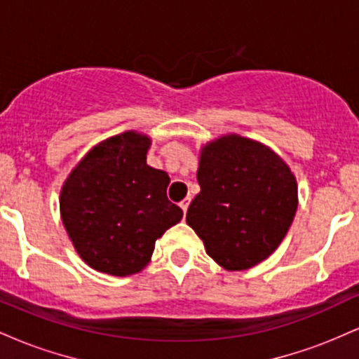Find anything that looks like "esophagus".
<instances>
[{"mask_svg": "<svg viewBox=\"0 0 359 359\" xmlns=\"http://www.w3.org/2000/svg\"><path fill=\"white\" fill-rule=\"evenodd\" d=\"M189 204H191V199H189V197H185V199L182 201V203H180V209H182L184 214L187 212V209H189Z\"/></svg>", "mask_w": 359, "mask_h": 359, "instance_id": "34e87169", "label": "esophagus"}]
</instances>
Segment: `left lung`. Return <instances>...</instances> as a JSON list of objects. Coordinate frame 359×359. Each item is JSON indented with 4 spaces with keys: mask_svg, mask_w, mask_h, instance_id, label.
Returning <instances> with one entry per match:
<instances>
[{
    "mask_svg": "<svg viewBox=\"0 0 359 359\" xmlns=\"http://www.w3.org/2000/svg\"><path fill=\"white\" fill-rule=\"evenodd\" d=\"M199 154L201 192L185 221L217 265L248 270L278 248L294 221V172L265 143L236 133L211 140Z\"/></svg>",
    "mask_w": 359,
    "mask_h": 359,
    "instance_id": "left-lung-1",
    "label": "left lung"
}]
</instances>
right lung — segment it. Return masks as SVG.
I'll list each match as a JSON object with an SVG mask.
<instances>
[{"label":"right lung","instance_id":"1","mask_svg":"<svg viewBox=\"0 0 359 359\" xmlns=\"http://www.w3.org/2000/svg\"><path fill=\"white\" fill-rule=\"evenodd\" d=\"M151 138L130 130L102 140L79 160L60 189V217L90 269L128 277L150 263L155 241L182 219L167 199L170 177L150 167Z\"/></svg>","mask_w":359,"mask_h":359}]
</instances>
